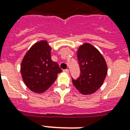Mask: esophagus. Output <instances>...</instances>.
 Instances as JSON below:
<instances>
[{
  "mask_svg": "<svg viewBox=\"0 0 130 130\" xmlns=\"http://www.w3.org/2000/svg\"><path fill=\"white\" fill-rule=\"evenodd\" d=\"M63 72H65V73L68 74L69 73V70H68V69H65V70H63Z\"/></svg>",
  "mask_w": 130,
  "mask_h": 130,
  "instance_id": "34e87169",
  "label": "esophagus"
}]
</instances>
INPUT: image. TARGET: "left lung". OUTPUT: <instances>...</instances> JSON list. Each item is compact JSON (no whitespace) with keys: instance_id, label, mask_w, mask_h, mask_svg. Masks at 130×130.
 I'll list each match as a JSON object with an SVG mask.
<instances>
[{"instance_id":"left-lung-1","label":"left lung","mask_w":130,"mask_h":130,"mask_svg":"<svg viewBox=\"0 0 130 130\" xmlns=\"http://www.w3.org/2000/svg\"><path fill=\"white\" fill-rule=\"evenodd\" d=\"M80 75L73 85L84 95H90L98 90L103 84L107 74L105 60L97 48L86 43L81 46L77 52Z\"/></svg>"}]
</instances>
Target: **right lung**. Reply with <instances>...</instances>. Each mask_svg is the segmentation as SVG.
I'll return each instance as SVG.
<instances>
[{
    "mask_svg": "<svg viewBox=\"0 0 130 130\" xmlns=\"http://www.w3.org/2000/svg\"><path fill=\"white\" fill-rule=\"evenodd\" d=\"M62 70L51 58V47L45 41L32 46L25 55L21 73L27 87L35 93H43L54 84Z\"/></svg>",
    "mask_w": 130,
    "mask_h": 130,
    "instance_id": "right-lung-1",
    "label": "right lung"
}]
</instances>
